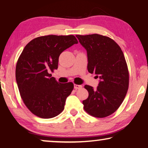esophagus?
<instances>
[{"label":"esophagus","mask_w":148,"mask_h":148,"mask_svg":"<svg viewBox=\"0 0 148 148\" xmlns=\"http://www.w3.org/2000/svg\"><path fill=\"white\" fill-rule=\"evenodd\" d=\"M74 87L75 89H81L82 87V86L81 85H76V84H74Z\"/></svg>","instance_id":"obj_1"}]
</instances>
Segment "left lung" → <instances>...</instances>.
Returning <instances> with one entry per match:
<instances>
[{
  "instance_id": "left-lung-1",
  "label": "left lung",
  "mask_w": 148,
  "mask_h": 148,
  "mask_svg": "<svg viewBox=\"0 0 148 148\" xmlns=\"http://www.w3.org/2000/svg\"><path fill=\"white\" fill-rule=\"evenodd\" d=\"M87 51V70L97 74L96 89L86 85L89 97L83 101L84 110L92 116L105 117L116 111L129 87V71L121 47L109 37L98 34L76 35Z\"/></svg>"
}]
</instances>
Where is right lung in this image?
<instances>
[{"label":"right lung","instance_id":"right-lung-1","mask_svg":"<svg viewBox=\"0 0 148 148\" xmlns=\"http://www.w3.org/2000/svg\"><path fill=\"white\" fill-rule=\"evenodd\" d=\"M75 44L74 35L40 36L29 42L19 56L17 84L24 104L36 116L52 118L64 110L74 84L57 82L51 72L58 68L60 54Z\"/></svg>","mask_w":148,"mask_h":148}]
</instances>
